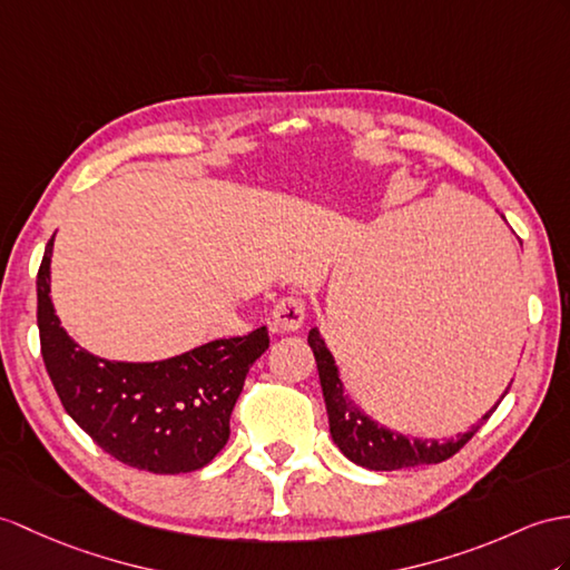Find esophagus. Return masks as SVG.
<instances>
[{
	"mask_svg": "<svg viewBox=\"0 0 570 570\" xmlns=\"http://www.w3.org/2000/svg\"><path fill=\"white\" fill-rule=\"evenodd\" d=\"M275 331L283 333H293L304 326V318H307V312H304V304L297 297H283L275 304V309L271 314Z\"/></svg>",
	"mask_w": 570,
	"mask_h": 570,
	"instance_id": "obj_1",
	"label": "esophagus"
}]
</instances>
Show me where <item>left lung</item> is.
Wrapping results in <instances>:
<instances>
[{"instance_id": "left-lung-1", "label": "left lung", "mask_w": 570, "mask_h": 570, "mask_svg": "<svg viewBox=\"0 0 570 570\" xmlns=\"http://www.w3.org/2000/svg\"><path fill=\"white\" fill-rule=\"evenodd\" d=\"M307 341H309V348L316 360L318 380H322L331 438L351 462L365 466V469H374V471H394V469H409V466H421V464H440V462L450 460L452 454L460 452L481 428V423H476L474 428L466 430V433L456 435V440H448V442L406 438L401 433H394V430H386L374 421H370L367 415L360 411L348 396L343 394V384L338 380L336 363H333V357L326 351V345H324L322 336H318L316 328L309 331ZM498 404H501V401H498ZM498 404L489 413H485L481 421H489L491 413L498 409Z\"/></svg>"}]
</instances>
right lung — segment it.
I'll use <instances>...</instances> for the list:
<instances>
[{
  "mask_svg": "<svg viewBox=\"0 0 570 570\" xmlns=\"http://www.w3.org/2000/svg\"><path fill=\"white\" fill-rule=\"evenodd\" d=\"M52 239L38 268V331L40 353L65 411L96 445L128 466L186 474L210 464L227 445L234 404L248 367L268 348V328L210 341L161 363L96 357L81 351L55 316Z\"/></svg>",
  "mask_w": 570,
  "mask_h": 570,
  "instance_id": "1",
  "label": "right lung"
}]
</instances>
